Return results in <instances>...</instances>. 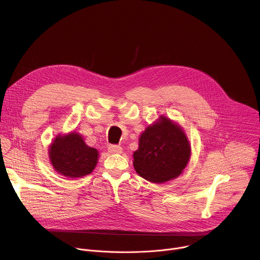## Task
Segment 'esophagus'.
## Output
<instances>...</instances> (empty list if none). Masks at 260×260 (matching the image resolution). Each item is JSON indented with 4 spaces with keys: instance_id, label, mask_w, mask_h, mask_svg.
Instances as JSON below:
<instances>
[{
    "instance_id": "esophagus-1",
    "label": "esophagus",
    "mask_w": 260,
    "mask_h": 260,
    "mask_svg": "<svg viewBox=\"0 0 260 260\" xmlns=\"http://www.w3.org/2000/svg\"><path fill=\"white\" fill-rule=\"evenodd\" d=\"M108 151L110 153H121L122 148L119 145H110L108 147Z\"/></svg>"
}]
</instances>
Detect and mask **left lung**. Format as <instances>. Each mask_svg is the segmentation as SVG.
<instances>
[{"mask_svg":"<svg viewBox=\"0 0 260 260\" xmlns=\"http://www.w3.org/2000/svg\"><path fill=\"white\" fill-rule=\"evenodd\" d=\"M189 142L182 128L172 120L160 117L148 126L134 152V167L144 179L164 183L178 177L190 157Z\"/></svg>","mask_w":260,"mask_h":260,"instance_id":"8db88e82","label":"left lung"}]
</instances>
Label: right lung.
Wrapping results in <instances>:
<instances>
[{
    "label": "right lung",
    "instance_id": "obj_1",
    "mask_svg": "<svg viewBox=\"0 0 260 260\" xmlns=\"http://www.w3.org/2000/svg\"><path fill=\"white\" fill-rule=\"evenodd\" d=\"M98 157V150L87 146L76 133L57 136L49 148V158L54 170L69 178L90 174L95 168Z\"/></svg>",
    "mask_w": 260,
    "mask_h": 260
}]
</instances>
